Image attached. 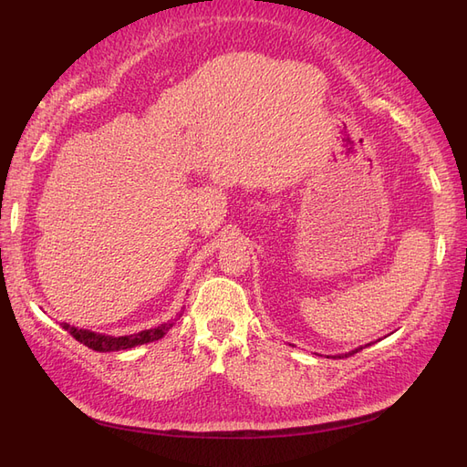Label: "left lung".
I'll return each instance as SVG.
<instances>
[{
	"mask_svg": "<svg viewBox=\"0 0 467 467\" xmlns=\"http://www.w3.org/2000/svg\"><path fill=\"white\" fill-rule=\"evenodd\" d=\"M358 350H360V348H357V350H352V352H358ZM352 352H348V355H352ZM345 357H347V355H345ZM337 358H341V355H338Z\"/></svg>",
	"mask_w": 467,
	"mask_h": 467,
	"instance_id": "obj_1",
	"label": "left lung"
}]
</instances>
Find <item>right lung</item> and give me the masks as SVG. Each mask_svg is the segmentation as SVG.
Segmentation results:
<instances>
[{"label": "right lung", "mask_w": 467, "mask_h": 467, "mask_svg": "<svg viewBox=\"0 0 467 467\" xmlns=\"http://www.w3.org/2000/svg\"><path fill=\"white\" fill-rule=\"evenodd\" d=\"M62 327L69 335H72L76 341L83 343V345L97 350V352H112V350H126V348H132V347H138V345L158 341V338H161L169 329L173 327V321L161 323L160 327L146 329V331H140V333H134V335H124V337H110V335L95 333V331H89V329H78L69 323H62Z\"/></svg>", "instance_id": "right-lung-1"}]
</instances>
